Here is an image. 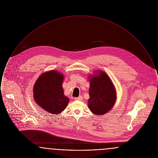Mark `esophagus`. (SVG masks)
<instances>
[{"label": "esophagus", "mask_w": 158, "mask_h": 158, "mask_svg": "<svg viewBox=\"0 0 158 158\" xmlns=\"http://www.w3.org/2000/svg\"><path fill=\"white\" fill-rule=\"evenodd\" d=\"M75 99L77 100V101H82V100H83V96H80L78 97V98H75Z\"/></svg>", "instance_id": "1"}]
</instances>
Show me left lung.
<instances>
[{"label": "left lung", "instance_id": "1", "mask_svg": "<svg viewBox=\"0 0 158 158\" xmlns=\"http://www.w3.org/2000/svg\"><path fill=\"white\" fill-rule=\"evenodd\" d=\"M90 83L88 107L96 116L104 115L109 112L116 101L114 85L104 71L98 70L89 75Z\"/></svg>", "mask_w": 158, "mask_h": 158}]
</instances>
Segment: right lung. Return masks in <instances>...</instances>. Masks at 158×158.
Segmentation results:
<instances>
[{"mask_svg": "<svg viewBox=\"0 0 158 158\" xmlns=\"http://www.w3.org/2000/svg\"><path fill=\"white\" fill-rule=\"evenodd\" d=\"M64 76L57 71L42 73L33 86V98L36 104L50 114L57 115L69 102L64 95L62 87Z\"/></svg>", "mask_w": 158, "mask_h": 158, "instance_id": "1", "label": "right lung"}]
</instances>
